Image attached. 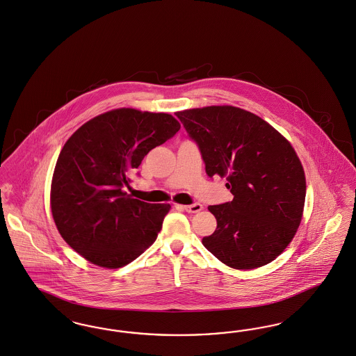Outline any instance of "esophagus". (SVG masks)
Listing matches in <instances>:
<instances>
[{
	"mask_svg": "<svg viewBox=\"0 0 356 356\" xmlns=\"http://www.w3.org/2000/svg\"><path fill=\"white\" fill-rule=\"evenodd\" d=\"M183 209L188 213H197L200 211H202V205L200 202H195L192 205H184Z\"/></svg>",
	"mask_w": 356,
	"mask_h": 356,
	"instance_id": "esophagus-1",
	"label": "esophagus"
}]
</instances>
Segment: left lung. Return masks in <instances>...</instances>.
<instances>
[{
    "label": "left lung",
    "mask_w": 356,
    "mask_h": 356,
    "mask_svg": "<svg viewBox=\"0 0 356 356\" xmlns=\"http://www.w3.org/2000/svg\"><path fill=\"white\" fill-rule=\"evenodd\" d=\"M197 144L209 177H227L233 200L209 205L217 220L202 245L222 264L246 270L280 256L296 236L306 197L291 144L259 116L233 106L176 113Z\"/></svg>",
    "instance_id": "1"
}]
</instances>
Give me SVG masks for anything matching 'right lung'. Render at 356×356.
<instances>
[{
    "instance_id": "add662e5",
    "label": "right lung",
    "mask_w": 356,
    "mask_h": 356,
    "mask_svg": "<svg viewBox=\"0 0 356 356\" xmlns=\"http://www.w3.org/2000/svg\"><path fill=\"white\" fill-rule=\"evenodd\" d=\"M179 129L172 115L118 108L72 134L58 156L50 204L62 238L76 253L118 269L155 242L171 205L132 199L124 188L144 156Z\"/></svg>"
}]
</instances>
